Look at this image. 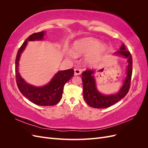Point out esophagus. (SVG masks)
<instances>
[{"label":"esophagus","mask_w":148,"mask_h":148,"mask_svg":"<svg viewBox=\"0 0 148 148\" xmlns=\"http://www.w3.org/2000/svg\"><path fill=\"white\" fill-rule=\"evenodd\" d=\"M74 75H79L82 73V70L79 69H75L74 70Z\"/></svg>","instance_id":"esophagus-1"}]
</instances>
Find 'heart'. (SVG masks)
Returning <instances> with one entry per match:
<instances>
[{
    "label": "heart",
    "mask_w": 148,
    "mask_h": 148,
    "mask_svg": "<svg viewBox=\"0 0 148 148\" xmlns=\"http://www.w3.org/2000/svg\"><path fill=\"white\" fill-rule=\"evenodd\" d=\"M107 51L106 44H100V41L92 38H86L77 40L73 42L72 51L69 55L73 59L77 56H85L84 60L89 65H95L99 62Z\"/></svg>",
    "instance_id": "1"
}]
</instances>
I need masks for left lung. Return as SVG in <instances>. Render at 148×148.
<instances>
[{
    "instance_id": "1",
    "label": "left lung",
    "mask_w": 148,
    "mask_h": 148,
    "mask_svg": "<svg viewBox=\"0 0 148 148\" xmlns=\"http://www.w3.org/2000/svg\"><path fill=\"white\" fill-rule=\"evenodd\" d=\"M114 54L125 58L128 62L127 76L118 92L108 95L102 94L97 88L95 78V71L87 70L82 73L84 99L89 106L94 108L104 109L115 104L127 95L130 87L133 65L130 52L127 50L125 44H122L119 51L114 53Z\"/></svg>"
}]
</instances>
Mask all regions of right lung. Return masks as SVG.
<instances>
[{
  "label": "right lung",
  "mask_w": 148,
  "mask_h": 148,
  "mask_svg": "<svg viewBox=\"0 0 148 148\" xmlns=\"http://www.w3.org/2000/svg\"><path fill=\"white\" fill-rule=\"evenodd\" d=\"M45 35V31L35 33L25 40L17 52L15 60V74L17 86L22 95L38 106H51L57 104L60 101L64 85L74 75L73 69L59 71L50 82L42 86H36L26 82L18 71L20 57L27 46L28 42L42 41Z\"/></svg>",
  "instance_id": "1"
}]
</instances>
